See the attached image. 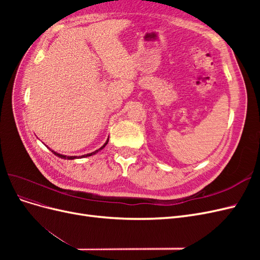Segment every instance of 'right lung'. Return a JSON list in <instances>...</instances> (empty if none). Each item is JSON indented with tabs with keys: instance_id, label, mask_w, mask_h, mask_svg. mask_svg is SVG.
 I'll list each match as a JSON object with an SVG mask.
<instances>
[{
	"instance_id": "obj_1",
	"label": "right lung",
	"mask_w": 260,
	"mask_h": 260,
	"mask_svg": "<svg viewBox=\"0 0 260 260\" xmlns=\"http://www.w3.org/2000/svg\"><path fill=\"white\" fill-rule=\"evenodd\" d=\"M108 143V140L106 141L105 142V144L103 145V146H101L99 149H96V151H94V152H92V153H90V154H86V155H82V156H79L80 158H82V157H88V156H91V155H94V154H96L99 151H101V149H103L105 146H106V144ZM52 151V149H51ZM52 153L53 154H55L56 156H58L59 158H62V159H75V158H79V157L78 156H66V155H61V154H58V153H56V152H54V151H52Z\"/></svg>"
}]
</instances>
